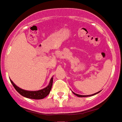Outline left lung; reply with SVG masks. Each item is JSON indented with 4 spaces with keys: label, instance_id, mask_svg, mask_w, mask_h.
<instances>
[{
    "label": "left lung",
    "instance_id": "8db88e82",
    "mask_svg": "<svg viewBox=\"0 0 122 122\" xmlns=\"http://www.w3.org/2000/svg\"><path fill=\"white\" fill-rule=\"evenodd\" d=\"M99 92H100V91L98 92H97V93H95V94H92V95H88V96H82V95H79V94H75V93H74V92H73V94H74L75 95V96H77L80 97H88V96H94V95H96V94H98Z\"/></svg>",
    "mask_w": 122,
    "mask_h": 122
}]
</instances>
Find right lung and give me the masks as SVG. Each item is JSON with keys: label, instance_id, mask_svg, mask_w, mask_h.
Wrapping results in <instances>:
<instances>
[{"label": "right lung", "instance_id": "1", "mask_svg": "<svg viewBox=\"0 0 122 122\" xmlns=\"http://www.w3.org/2000/svg\"><path fill=\"white\" fill-rule=\"evenodd\" d=\"M11 84L14 86L15 89L21 94V96L27 97V98L33 99H41L45 98V97L47 96L50 93L51 90L52 88V82H53V78H51L50 81V82L48 85L47 86L43 88V89L40 90L38 91H28V90H25L19 88L17 86H16L15 84H14V82L11 80H10Z\"/></svg>", "mask_w": 122, "mask_h": 122}]
</instances>
